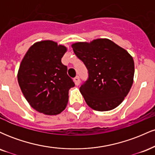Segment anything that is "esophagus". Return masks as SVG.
I'll return each instance as SVG.
<instances>
[{
	"instance_id": "obj_1",
	"label": "esophagus",
	"mask_w": 155,
	"mask_h": 155,
	"mask_svg": "<svg viewBox=\"0 0 155 155\" xmlns=\"http://www.w3.org/2000/svg\"><path fill=\"white\" fill-rule=\"evenodd\" d=\"M74 81H75V84L76 85H79V83H80V79H79V76H76L75 78H74Z\"/></svg>"
}]
</instances>
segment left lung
Returning a JSON list of instances; mask_svg holds the SVG:
<instances>
[{
    "instance_id": "left-lung-1",
    "label": "left lung",
    "mask_w": 155,
    "mask_h": 155,
    "mask_svg": "<svg viewBox=\"0 0 155 155\" xmlns=\"http://www.w3.org/2000/svg\"><path fill=\"white\" fill-rule=\"evenodd\" d=\"M72 48L88 71V79L79 89L87 104L99 111L117 107L132 87L135 71L132 56L107 38L78 42Z\"/></svg>"
}]
</instances>
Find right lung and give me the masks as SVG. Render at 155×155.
<instances>
[{
	"instance_id": "add662e5",
	"label": "right lung",
	"mask_w": 155,
	"mask_h": 155,
	"mask_svg": "<svg viewBox=\"0 0 155 155\" xmlns=\"http://www.w3.org/2000/svg\"><path fill=\"white\" fill-rule=\"evenodd\" d=\"M66 47L52 41L36 42L21 62L17 79L31 107L47 115L59 114L66 107L68 90L75 84L61 62Z\"/></svg>"
}]
</instances>
